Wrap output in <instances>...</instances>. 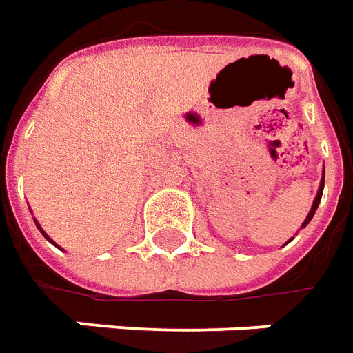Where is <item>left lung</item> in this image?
<instances>
[{
	"mask_svg": "<svg viewBox=\"0 0 353 353\" xmlns=\"http://www.w3.org/2000/svg\"><path fill=\"white\" fill-rule=\"evenodd\" d=\"M323 184H325V174H323V179H321V186H319V190H317V196H316V199H314V205H312V211H310V214L306 216V221H304V224H302V226H306V224L312 221V216L316 214L317 205H319V201H321V196H323Z\"/></svg>",
	"mask_w": 353,
	"mask_h": 353,
	"instance_id": "obj_1",
	"label": "left lung"
}]
</instances>
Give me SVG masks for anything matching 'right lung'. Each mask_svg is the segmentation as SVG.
Wrapping results in <instances>:
<instances>
[{
  "mask_svg": "<svg viewBox=\"0 0 353 353\" xmlns=\"http://www.w3.org/2000/svg\"><path fill=\"white\" fill-rule=\"evenodd\" d=\"M36 224H37V222H36ZM37 228H39V226H37ZM39 230H41V228H39ZM41 234H43V236H45V237H47V234H45L43 230H41ZM47 239H49V237H47ZM49 241H51V239H49Z\"/></svg>",
  "mask_w": 353,
  "mask_h": 353,
  "instance_id": "1",
  "label": "right lung"
}]
</instances>
